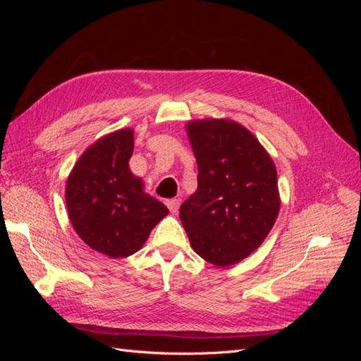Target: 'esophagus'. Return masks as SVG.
<instances>
[{
    "label": "esophagus",
    "mask_w": 361,
    "mask_h": 361,
    "mask_svg": "<svg viewBox=\"0 0 361 361\" xmlns=\"http://www.w3.org/2000/svg\"><path fill=\"white\" fill-rule=\"evenodd\" d=\"M166 204H167V207L170 209V212H178V209H179V200H176V199H170V200H166Z\"/></svg>",
    "instance_id": "34e87169"
}]
</instances>
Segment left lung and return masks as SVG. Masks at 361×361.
<instances>
[{"label":"left lung","instance_id":"left-lung-1","mask_svg":"<svg viewBox=\"0 0 361 361\" xmlns=\"http://www.w3.org/2000/svg\"><path fill=\"white\" fill-rule=\"evenodd\" d=\"M199 176L179 216L192 250L228 267L262 245L280 211L277 170L259 140L231 118L190 120L185 126Z\"/></svg>","mask_w":361,"mask_h":361}]
</instances>
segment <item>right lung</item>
<instances>
[{"label":"right lung","instance_id":"right-lung-1","mask_svg":"<svg viewBox=\"0 0 361 361\" xmlns=\"http://www.w3.org/2000/svg\"><path fill=\"white\" fill-rule=\"evenodd\" d=\"M134 129L123 128L87 147L66 182V207L75 232L94 251L128 257L145 245L166 204L145 191L129 169Z\"/></svg>","mask_w":361,"mask_h":361}]
</instances>
